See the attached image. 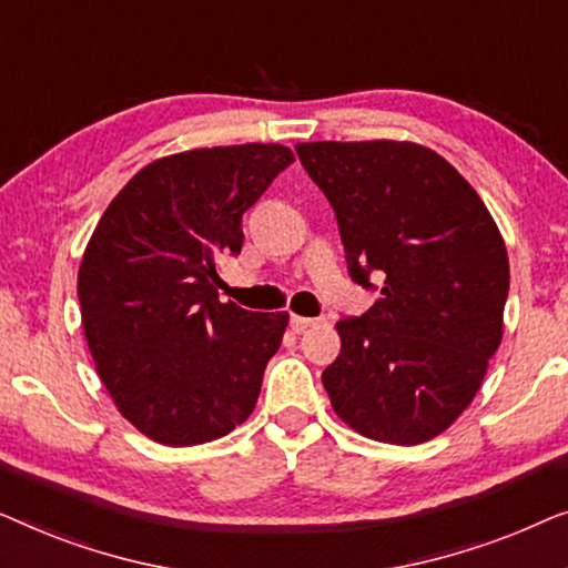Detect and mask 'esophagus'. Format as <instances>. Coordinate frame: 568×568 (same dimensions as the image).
<instances>
[{"mask_svg":"<svg viewBox=\"0 0 568 568\" xmlns=\"http://www.w3.org/2000/svg\"><path fill=\"white\" fill-rule=\"evenodd\" d=\"M318 324V318H311V316H291V326H293V332L295 334H301V332H306L308 326H316Z\"/></svg>","mask_w":568,"mask_h":568,"instance_id":"34e87169","label":"esophagus"}]
</instances>
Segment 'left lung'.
Here are the masks:
<instances>
[{"label":"left lung","mask_w":568,"mask_h":568,"mask_svg":"<svg viewBox=\"0 0 568 568\" xmlns=\"http://www.w3.org/2000/svg\"><path fill=\"white\" fill-rule=\"evenodd\" d=\"M334 207L355 283L381 298L339 318V357L322 373L355 433L394 445L433 440L474 402L501 342L507 246L474 187L409 141L295 146Z\"/></svg>","instance_id":"1"}]
</instances>
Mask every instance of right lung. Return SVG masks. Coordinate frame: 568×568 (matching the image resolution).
<instances>
[{
	"instance_id": "obj_1",
	"label": "right lung",
	"mask_w": 568,
	"mask_h": 568,
	"mask_svg": "<svg viewBox=\"0 0 568 568\" xmlns=\"http://www.w3.org/2000/svg\"><path fill=\"white\" fill-rule=\"evenodd\" d=\"M293 162L281 143L156 159L113 197L79 265L94 367L151 440H219L250 417L287 314L221 303L219 260L242 252V215Z\"/></svg>"
}]
</instances>
